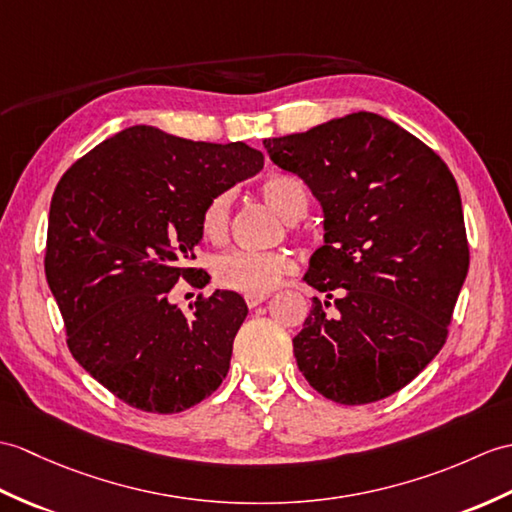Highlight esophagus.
Wrapping results in <instances>:
<instances>
[{
	"label": "esophagus",
	"mask_w": 512,
	"mask_h": 512,
	"mask_svg": "<svg viewBox=\"0 0 512 512\" xmlns=\"http://www.w3.org/2000/svg\"><path fill=\"white\" fill-rule=\"evenodd\" d=\"M268 296H270L268 292H264V294H246V305L248 307H257L259 303H264Z\"/></svg>",
	"instance_id": "34e87169"
}]
</instances>
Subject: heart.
<instances>
[{
    "mask_svg": "<svg viewBox=\"0 0 512 512\" xmlns=\"http://www.w3.org/2000/svg\"><path fill=\"white\" fill-rule=\"evenodd\" d=\"M259 196L283 220H299L307 211V192L299 178L272 174L259 183ZM231 227V194H213L200 211V231L209 242L227 240ZM294 270V259L283 251H229L213 259V279L220 288L240 294H264Z\"/></svg>",
    "mask_w": 512,
    "mask_h": 512,
    "instance_id": "1",
    "label": "heart"
}]
</instances>
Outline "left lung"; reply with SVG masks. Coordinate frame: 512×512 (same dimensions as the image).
Returning <instances> with one entry per match:
<instances>
[{
	"label": "left lung",
	"instance_id": "8db88e82",
	"mask_svg": "<svg viewBox=\"0 0 512 512\" xmlns=\"http://www.w3.org/2000/svg\"><path fill=\"white\" fill-rule=\"evenodd\" d=\"M264 146L325 211L305 281L332 303L314 299L292 340L299 371L344 406L395 395L443 349L469 270L454 174L421 139L364 111Z\"/></svg>",
	"mask_w": 512,
	"mask_h": 512
}]
</instances>
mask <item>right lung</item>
<instances>
[{
    "mask_svg": "<svg viewBox=\"0 0 512 512\" xmlns=\"http://www.w3.org/2000/svg\"><path fill=\"white\" fill-rule=\"evenodd\" d=\"M264 168L242 141L207 144L152 126L126 128L58 181L47 222L45 277L67 347L117 399L144 412L196 406L229 373L248 307L240 294H198L192 316L170 303L194 268L200 211L218 192Z\"/></svg>",
    "mask_w": 512,
    "mask_h": 512,
    "instance_id": "obj_1",
    "label": "right lung"
}]
</instances>
